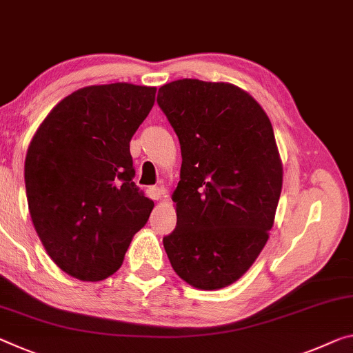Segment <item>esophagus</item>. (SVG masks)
<instances>
[{
  "mask_svg": "<svg viewBox=\"0 0 353 353\" xmlns=\"http://www.w3.org/2000/svg\"><path fill=\"white\" fill-rule=\"evenodd\" d=\"M148 194H149V198H152L154 201H159L161 198V194H163V190H161L160 187H149Z\"/></svg>",
  "mask_w": 353,
  "mask_h": 353,
  "instance_id": "34e87169",
  "label": "esophagus"
}]
</instances>
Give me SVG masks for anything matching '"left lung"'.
I'll return each instance as SVG.
<instances>
[{"label":"left lung","mask_w":353,"mask_h":353,"mask_svg":"<svg viewBox=\"0 0 353 353\" xmlns=\"http://www.w3.org/2000/svg\"><path fill=\"white\" fill-rule=\"evenodd\" d=\"M157 103L182 152L177 225L165 251L193 288H226L253 265L275 220L283 166L270 119L229 83L171 81Z\"/></svg>","instance_id":"1"}]
</instances>
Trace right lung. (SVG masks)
Instances as JSON below:
<instances>
[{
  "label": "right lung",
  "mask_w": 353,
  "mask_h": 353,
  "mask_svg": "<svg viewBox=\"0 0 353 353\" xmlns=\"http://www.w3.org/2000/svg\"><path fill=\"white\" fill-rule=\"evenodd\" d=\"M155 88L88 86L50 111L28 148L25 185L32 225L48 256L81 281L108 278L154 201L133 177L130 139L155 102Z\"/></svg>",
  "instance_id": "right-lung-1"
}]
</instances>
